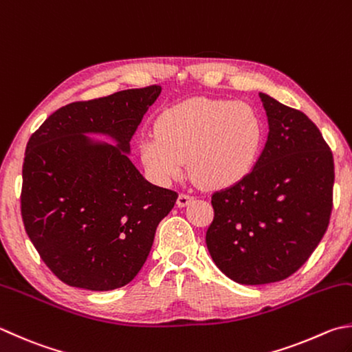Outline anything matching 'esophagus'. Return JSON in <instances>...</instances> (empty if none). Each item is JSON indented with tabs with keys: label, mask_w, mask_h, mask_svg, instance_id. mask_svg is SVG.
Wrapping results in <instances>:
<instances>
[{
	"label": "esophagus",
	"mask_w": 352,
	"mask_h": 352,
	"mask_svg": "<svg viewBox=\"0 0 352 352\" xmlns=\"http://www.w3.org/2000/svg\"><path fill=\"white\" fill-rule=\"evenodd\" d=\"M191 201H193V196H190L188 193H181L177 197V207H187Z\"/></svg>",
	"instance_id": "34e87169"
}]
</instances>
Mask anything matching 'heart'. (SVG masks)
Returning a JSON list of instances; mask_svg holds the SVG:
<instances>
[{"mask_svg": "<svg viewBox=\"0 0 352 352\" xmlns=\"http://www.w3.org/2000/svg\"><path fill=\"white\" fill-rule=\"evenodd\" d=\"M262 119L251 105L225 99L195 98L171 105L145 131L138 151L148 177L168 185L190 173L211 188L243 181L263 147Z\"/></svg>", "mask_w": 352, "mask_h": 352, "instance_id": "1", "label": "heart"}]
</instances>
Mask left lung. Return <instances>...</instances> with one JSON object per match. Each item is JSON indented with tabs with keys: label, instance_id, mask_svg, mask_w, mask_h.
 Listing matches in <instances>:
<instances>
[{
	"label": "left lung",
	"instance_id": "8db88e82",
	"mask_svg": "<svg viewBox=\"0 0 352 352\" xmlns=\"http://www.w3.org/2000/svg\"><path fill=\"white\" fill-rule=\"evenodd\" d=\"M268 136L253 171L211 196L205 242L216 267L242 285L287 279L308 261L328 228L334 161L302 111L258 94Z\"/></svg>",
	"mask_w": 352,
	"mask_h": 352
}]
</instances>
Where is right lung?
<instances>
[{"instance_id":"1","label":"right lung","mask_w":352,"mask_h":352,"mask_svg":"<svg viewBox=\"0 0 352 352\" xmlns=\"http://www.w3.org/2000/svg\"><path fill=\"white\" fill-rule=\"evenodd\" d=\"M161 85L72 102L33 133L23 164L25 233L59 280L90 291L121 288L147 261L177 193L145 179L130 141ZM90 135H105L109 144Z\"/></svg>"}]
</instances>
